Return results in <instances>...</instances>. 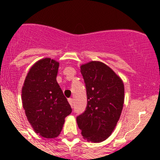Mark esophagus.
<instances>
[{
    "mask_svg": "<svg viewBox=\"0 0 160 160\" xmlns=\"http://www.w3.org/2000/svg\"><path fill=\"white\" fill-rule=\"evenodd\" d=\"M68 101H69V103H70L71 107L72 108L73 107V99H72V98H69Z\"/></svg>",
    "mask_w": 160,
    "mask_h": 160,
    "instance_id": "esophagus-1",
    "label": "esophagus"
}]
</instances>
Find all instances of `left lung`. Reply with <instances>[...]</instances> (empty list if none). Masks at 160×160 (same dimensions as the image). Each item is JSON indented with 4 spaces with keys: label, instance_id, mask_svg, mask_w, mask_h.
Listing matches in <instances>:
<instances>
[{
    "label": "left lung",
    "instance_id": "8db88e82",
    "mask_svg": "<svg viewBox=\"0 0 160 160\" xmlns=\"http://www.w3.org/2000/svg\"><path fill=\"white\" fill-rule=\"evenodd\" d=\"M86 86L88 104L77 117L84 138L100 142L108 138L117 125L124 104L122 80L104 63L92 61L80 67Z\"/></svg>",
    "mask_w": 160,
    "mask_h": 160
}]
</instances>
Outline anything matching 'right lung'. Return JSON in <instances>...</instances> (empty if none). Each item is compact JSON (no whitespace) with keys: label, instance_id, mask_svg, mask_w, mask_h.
Returning <instances> with one entry per match:
<instances>
[{"label":"right lung","instance_id":"right-lung-1","mask_svg":"<svg viewBox=\"0 0 160 160\" xmlns=\"http://www.w3.org/2000/svg\"><path fill=\"white\" fill-rule=\"evenodd\" d=\"M59 62L49 58L38 61L30 69L22 98L28 122L36 133L46 138L57 137L65 118L72 112L56 81Z\"/></svg>","mask_w":160,"mask_h":160}]
</instances>
